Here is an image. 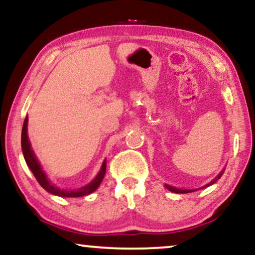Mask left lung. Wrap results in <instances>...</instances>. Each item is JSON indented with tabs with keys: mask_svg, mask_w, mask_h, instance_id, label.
Returning a JSON list of instances; mask_svg holds the SVG:
<instances>
[{
	"mask_svg": "<svg viewBox=\"0 0 255 255\" xmlns=\"http://www.w3.org/2000/svg\"><path fill=\"white\" fill-rule=\"evenodd\" d=\"M222 174H224V170H221V173L219 174V175L217 176V178L215 179H213L212 180L211 182L209 183H207V185L206 186H204V187H201V188H205V187H208V186H211V185H213V183H215L218 181L219 179L221 178V175ZM166 186V188L168 189V191H170V192H173V193H180V194H182V193H191V192H194V191H198V189H180V188H175V187H172V186H169V185H165Z\"/></svg>",
	"mask_w": 255,
	"mask_h": 255,
	"instance_id": "1",
	"label": "left lung"
}]
</instances>
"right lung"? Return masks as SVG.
I'll return each instance as SVG.
<instances>
[{
  "label": "right lung",
  "instance_id": "1",
  "mask_svg": "<svg viewBox=\"0 0 255 255\" xmlns=\"http://www.w3.org/2000/svg\"><path fill=\"white\" fill-rule=\"evenodd\" d=\"M27 126H28V117L24 119L23 127H22V135H21V146H22V151H23L24 160L25 162H27L29 168H30L31 172H33L34 176L36 178L37 182L40 183V185L43 187L48 193L57 195V196H63V198H79V196L88 195L90 193L94 192L95 189H98L100 183H101V181L105 178L106 161H104V163H102L101 170H100L98 175H96V178L93 180L92 182L88 183V185L81 187V188L75 189V191H67V189H61L55 185H53V183L49 181V179L47 178L46 173L43 172L41 165L38 163L36 156H35L33 149H31L30 141H29L28 138Z\"/></svg>",
  "mask_w": 255,
  "mask_h": 255
}]
</instances>
